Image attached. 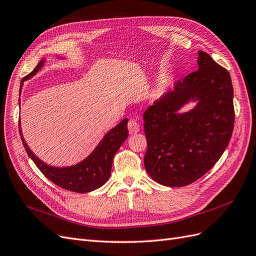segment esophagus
<instances>
[{
    "instance_id": "34e87169",
    "label": "esophagus",
    "mask_w": 256,
    "mask_h": 256,
    "mask_svg": "<svg viewBox=\"0 0 256 256\" xmlns=\"http://www.w3.org/2000/svg\"><path fill=\"white\" fill-rule=\"evenodd\" d=\"M128 130L130 134H136L140 131V125L134 120H130L128 122Z\"/></svg>"
}]
</instances>
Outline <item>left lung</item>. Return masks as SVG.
Here are the masks:
<instances>
[{"label":"left lung","instance_id":"1","mask_svg":"<svg viewBox=\"0 0 256 256\" xmlns=\"http://www.w3.org/2000/svg\"><path fill=\"white\" fill-rule=\"evenodd\" d=\"M198 69L175 83L173 90L144 112L146 172L168 187H184L206 174L220 159L234 129L230 72L204 51ZM190 100L197 106L178 112Z\"/></svg>","mask_w":256,"mask_h":256}]
</instances>
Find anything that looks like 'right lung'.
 Returning <instances> with one entry per match:
<instances>
[{
  "mask_svg": "<svg viewBox=\"0 0 256 256\" xmlns=\"http://www.w3.org/2000/svg\"><path fill=\"white\" fill-rule=\"evenodd\" d=\"M44 60H40L38 65L34 68V70L28 74L26 76L22 79L21 86L23 81H26L40 70L44 66ZM21 92V88H20ZM128 120H122L118 126L111 129L104 138L98 144L90 156L81 161L80 164L67 166V168H54L44 164L42 160L38 159L33 152L28 148L24 138L22 136V131L20 129L19 122V131L21 136V140L23 146L30 156V158L34 161L36 166L40 168V171L58 187L63 188L68 191L78 192V193H86L92 190H96L102 187L106 182L111 175L112 162L116 152L120 150V145L128 138V129H127Z\"/></svg>",
  "mask_w": 256,
  "mask_h": 256,
  "instance_id": "obj_1",
  "label": "right lung"
}]
</instances>
